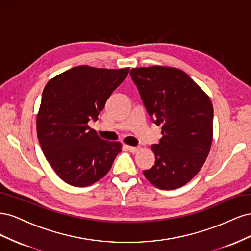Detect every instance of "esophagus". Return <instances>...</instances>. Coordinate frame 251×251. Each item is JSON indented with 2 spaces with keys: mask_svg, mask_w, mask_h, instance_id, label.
I'll list each match as a JSON object with an SVG mask.
<instances>
[{
  "mask_svg": "<svg viewBox=\"0 0 251 251\" xmlns=\"http://www.w3.org/2000/svg\"><path fill=\"white\" fill-rule=\"evenodd\" d=\"M126 149L131 151V153H133V154H135V153H137L138 151V148H136V147H131V146H126Z\"/></svg>",
  "mask_w": 251,
  "mask_h": 251,
  "instance_id": "1",
  "label": "esophagus"
}]
</instances>
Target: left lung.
Listing matches in <instances>:
<instances>
[{
  "label": "left lung",
  "mask_w": 251,
  "mask_h": 251,
  "mask_svg": "<svg viewBox=\"0 0 251 251\" xmlns=\"http://www.w3.org/2000/svg\"><path fill=\"white\" fill-rule=\"evenodd\" d=\"M130 73L150 117L162 126V138L151 147L155 164L143 171L144 177L166 191L183 186L199 173L210 151V98L177 68L141 67Z\"/></svg>",
  "instance_id": "1"
}]
</instances>
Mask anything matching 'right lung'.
I'll use <instances>...</instances> for the list:
<instances>
[{"mask_svg": "<svg viewBox=\"0 0 251 251\" xmlns=\"http://www.w3.org/2000/svg\"><path fill=\"white\" fill-rule=\"evenodd\" d=\"M130 68L77 66L51 78L43 91L36 117L43 153L66 183L85 187L110 171L121 143L101 139L88 125L96 120Z\"/></svg>", "mask_w": 251, "mask_h": 251, "instance_id": "right-lung-1", "label": "right lung"}]
</instances>
